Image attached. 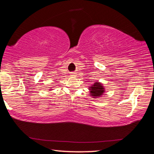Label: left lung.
Returning <instances> with one entry per match:
<instances>
[{"mask_svg": "<svg viewBox=\"0 0 154 154\" xmlns=\"http://www.w3.org/2000/svg\"><path fill=\"white\" fill-rule=\"evenodd\" d=\"M89 90H90V96H93V98L100 97L105 92V88L99 82H95L92 87H90Z\"/></svg>", "mask_w": 154, "mask_h": 154, "instance_id": "obj_1", "label": "left lung"}]
</instances>
